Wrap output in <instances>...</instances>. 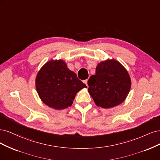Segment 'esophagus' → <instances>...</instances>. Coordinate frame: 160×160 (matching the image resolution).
I'll use <instances>...</instances> for the list:
<instances>
[{
    "instance_id": "1",
    "label": "esophagus",
    "mask_w": 160,
    "mask_h": 160,
    "mask_svg": "<svg viewBox=\"0 0 160 160\" xmlns=\"http://www.w3.org/2000/svg\"><path fill=\"white\" fill-rule=\"evenodd\" d=\"M84 83L88 86V80H85L84 81Z\"/></svg>"
}]
</instances>
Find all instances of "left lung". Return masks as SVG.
<instances>
[{
    "label": "left lung",
    "instance_id": "8db88e82",
    "mask_svg": "<svg viewBox=\"0 0 160 160\" xmlns=\"http://www.w3.org/2000/svg\"><path fill=\"white\" fill-rule=\"evenodd\" d=\"M88 92L98 106L111 108L125 100L131 88L128 71L116 60L98 64L96 74L88 82Z\"/></svg>",
    "mask_w": 160,
    "mask_h": 160
}]
</instances>
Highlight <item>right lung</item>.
<instances>
[{
  "instance_id": "add662e5",
  "label": "right lung",
  "mask_w": 160,
  "mask_h": 160,
  "mask_svg": "<svg viewBox=\"0 0 160 160\" xmlns=\"http://www.w3.org/2000/svg\"><path fill=\"white\" fill-rule=\"evenodd\" d=\"M62 60L47 62L37 74L36 88L46 105L56 110L71 106L76 94L86 88Z\"/></svg>"
}]
</instances>
